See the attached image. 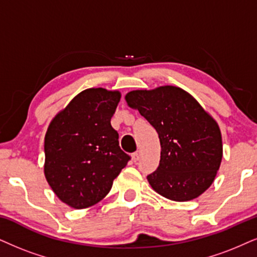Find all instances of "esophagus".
<instances>
[{
  "label": "esophagus",
  "instance_id": "obj_1",
  "mask_svg": "<svg viewBox=\"0 0 257 257\" xmlns=\"http://www.w3.org/2000/svg\"><path fill=\"white\" fill-rule=\"evenodd\" d=\"M140 158H141V152H140V151L135 152L134 154H133V160H134V162L139 161V160H140Z\"/></svg>",
  "mask_w": 257,
  "mask_h": 257
}]
</instances>
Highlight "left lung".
<instances>
[{"mask_svg":"<svg viewBox=\"0 0 257 257\" xmlns=\"http://www.w3.org/2000/svg\"><path fill=\"white\" fill-rule=\"evenodd\" d=\"M158 132L159 167L147 179L159 194L175 201L200 196L211 186L223 157L217 122L190 93L177 86L136 90L125 95Z\"/></svg>","mask_w":257,"mask_h":257,"instance_id":"1","label":"left lung"}]
</instances>
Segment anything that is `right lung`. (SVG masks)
<instances>
[{"label": "right lung", "instance_id": "add662e5", "mask_svg": "<svg viewBox=\"0 0 257 257\" xmlns=\"http://www.w3.org/2000/svg\"><path fill=\"white\" fill-rule=\"evenodd\" d=\"M119 98L118 91L84 90L48 126L45 177L57 197L74 209L102 200L131 160L110 123Z\"/></svg>", "mask_w": 257, "mask_h": 257}]
</instances>
